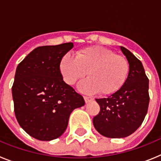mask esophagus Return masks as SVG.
<instances>
[{
  "label": "esophagus",
  "mask_w": 161,
  "mask_h": 161,
  "mask_svg": "<svg viewBox=\"0 0 161 161\" xmlns=\"http://www.w3.org/2000/svg\"><path fill=\"white\" fill-rule=\"evenodd\" d=\"M84 99H85V102H90V101H92V100H93V98L92 97H88V96H85V97H84Z\"/></svg>",
  "instance_id": "esophagus-1"
}]
</instances>
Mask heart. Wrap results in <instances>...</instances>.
I'll return each mask as SVG.
<instances>
[{"label": "heart", "mask_w": 161, "mask_h": 161, "mask_svg": "<svg viewBox=\"0 0 161 161\" xmlns=\"http://www.w3.org/2000/svg\"><path fill=\"white\" fill-rule=\"evenodd\" d=\"M64 81L73 85L86 75L89 77L79 84L80 90L87 93L100 92L110 95L121 89L129 73L127 59L111 50L90 47L80 50L74 57L65 54L59 62Z\"/></svg>", "instance_id": "b5f03b06"}]
</instances>
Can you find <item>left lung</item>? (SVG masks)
Wrapping results in <instances>:
<instances>
[{
  "label": "left lung",
  "instance_id": "1",
  "mask_svg": "<svg viewBox=\"0 0 161 161\" xmlns=\"http://www.w3.org/2000/svg\"><path fill=\"white\" fill-rule=\"evenodd\" d=\"M121 51L129 63V73L121 89L108 97L97 98L100 112L93 126L108 138H124L139 128L147 114L149 104L148 78L141 61L123 47Z\"/></svg>",
  "mask_w": 161,
  "mask_h": 161
}]
</instances>
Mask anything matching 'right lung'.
Returning <instances> with one entry per match:
<instances>
[{
  "label": "right lung",
  "instance_id": "add662e5",
  "mask_svg": "<svg viewBox=\"0 0 161 161\" xmlns=\"http://www.w3.org/2000/svg\"><path fill=\"white\" fill-rule=\"evenodd\" d=\"M72 47V42L38 47L17 67L12 86L14 113L21 127L38 140L59 137L72 110L85 103L59 72L61 58Z\"/></svg>",
  "mask_w": 161,
  "mask_h": 161
}]
</instances>
